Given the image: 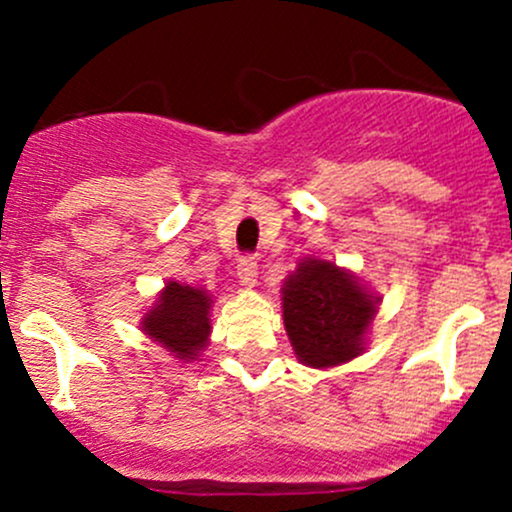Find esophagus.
Returning <instances> with one entry per match:
<instances>
[{
    "label": "esophagus",
    "mask_w": 512,
    "mask_h": 512,
    "mask_svg": "<svg viewBox=\"0 0 512 512\" xmlns=\"http://www.w3.org/2000/svg\"><path fill=\"white\" fill-rule=\"evenodd\" d=\"M237 280H240L245 287H255L257 282L255 257H242V260L237 262Z\"/></svg>",
    "instance_id": "34e87169"
}]
</instances>
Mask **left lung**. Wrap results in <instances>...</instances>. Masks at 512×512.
Instances as JSON below:
<instances>
[{
  "label": "left lung",
  "mask_w": 512,
  "mask_h": 512,
  "mask_svg": "<svg viewBox=\"0 0 512 512\" xmlns=\"http://www.w3.org/2000/svg\"><path fill=\"white\" fill-rule=\"evenodd\" d=\"M381 297L337 262L307 255L282 285V319L299 364L334 369L366 349Z\"/></svg>",
  "instance_id": "1"
}]
</instances>
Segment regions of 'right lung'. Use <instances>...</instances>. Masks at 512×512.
Wrapping results in <instances>:
<instances>
[{
    "instance_id": "1",
    "label": "right lung",
    "mask_w": 512,
    "mask_h": 512,
    "mask_svg": "<svg viewBox=\"0 0 512 512\" xmlns=\"http://www.w3.org/2000/svg\"><path fill=\"white\" fill-rule=\"evenodd\" d=\"M210 307L213 294L203 287L168 280L156 294L153 307L141 317V332L175 359L198 361L210 344Z\"/></svg>"
}]
</instances>
